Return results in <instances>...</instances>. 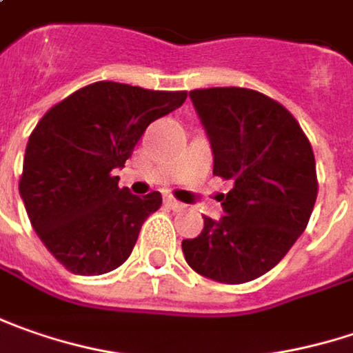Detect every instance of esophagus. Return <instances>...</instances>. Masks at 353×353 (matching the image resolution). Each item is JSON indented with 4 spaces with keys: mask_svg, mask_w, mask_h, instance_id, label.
Returning <instances> with one entry per match:
<instances>
[{
    "mask_svg": "<svg viewBox=\"0 0 353 353\" xmlns=\"http://www.w3.org/2000/svg\"><path fill=\"white\" fill-rule=\"evenodd\" d=\"M165 205L170 207V209H174V211H179V209L183 207L179 201H176L174 197H165Z\"/></svg>",
    "mask_w": 353,
    "mask_h": 353,
    "instance_id": "obj_1",
    "label": "esophagus"
}]
</instances>
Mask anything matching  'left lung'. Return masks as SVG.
Returning a JSON list of instances; mask_svg holds the SVG:
<instances>
[{
	"label": "left lung",
	"mask_w": 353,
	"mask_h": 353,
	"mask_svg": "<svg viewBox=\"0 0 353 353\" xmlns=\"http://www.w3.org/2000/svg\"><path fill=\"white\" fill-rule=\"evenodd\" d=\"M190 99L213 154V174L233 188L223 217L183 239L188 265L201 276L241 284L281 263L304 233L318 183L312 146L283 104L249 88H203Z\"/></svg>",
	"instance_id": "8db88e82"
}]
</instances>
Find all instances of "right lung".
I'll return each mask as SVG.
<instances>
[{
	"label": "right lung",
	"instance_id": "obj_1",
	"mask_svg": "<svg viewBox=\"0 0 353 353\" xmlns=\"http://www.w3.org/2000/svg\"><path fill=\"white\" fill-rule=\"evenodd\" d=\"M185 99L188 92L102 81L72 92L39 120L25 148L19 193L39 239L70 272L104 274L130 256L161 195L120 190L116 170L148 126Z\"/></svg>",
	"mask_w": 353,
	"mask_h": 353
}]
</instances>
